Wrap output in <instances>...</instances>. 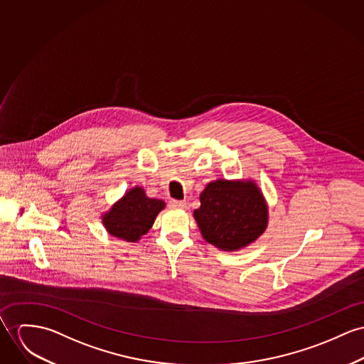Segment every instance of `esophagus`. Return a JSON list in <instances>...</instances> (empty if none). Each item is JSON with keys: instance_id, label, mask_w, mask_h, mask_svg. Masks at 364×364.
Returning <instances> with one entry per match:
<instances>
[{"instance_id": "obj_1", "label": "esophagus", "mask_w": 364, "mask_h": 364, "mask_svg": "<svg viewBox=\"0 0 364 364\" xmlns=\"http://www.w3.org/2000/svg\"><path fill=\"white\" fill-rule=\"evenodd\" d=\"M170 206L171 208H178V209H186L187 205L184 200H176V199H171L170 200Z\"/></svg>"}]
</instances>
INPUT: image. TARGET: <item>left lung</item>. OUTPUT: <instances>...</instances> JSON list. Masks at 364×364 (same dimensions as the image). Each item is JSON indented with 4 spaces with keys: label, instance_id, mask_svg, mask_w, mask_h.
Wrapping results in <instances>:
<instances>
[{
    "label": "left lung",
    "instance_id": "8db88e82",
    "mask_svg": "<svg viewBox=\"0 0 364 364\" xmlns=\"http://www.w3.org/2000/svg\"><path fill=\"white\" fill-rule=\"evenodd\" d=\"M194 219L206 242L224 252L250 247L266 231L269 205L252 178H218L199 194Z\"/></svg>",
    "mask_w": 364,
    "mask_h": 364
}]
</instances>
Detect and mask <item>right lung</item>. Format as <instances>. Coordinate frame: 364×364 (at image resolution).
Here are the masks:
<instances>
[{
	"label": "right lung",
	"instance_id": "obj_1",
	"mask_svg": "<svg viewBox=\"0 0 364 364\" xmlns=\"http://www.w3.org/2000/svg\"><path fill=\"white\" fill-rule=\"evenodd\" d=\"M165 208V200L149 198L144 187L136 186L127 190L107 212L101 213V223L114 238L139 242Z\"/></svg>",
	"mask_w": 364,
	"mask_h": 364
}]
</instances>
